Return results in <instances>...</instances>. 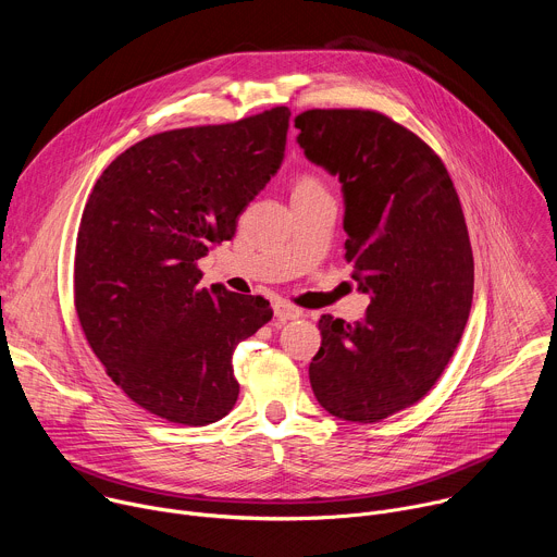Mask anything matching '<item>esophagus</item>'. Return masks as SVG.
Returning <instances> with one entry per match:
<instances>
[{"label": "esophagus", "instance_id": "obj_1", "mask_svg": "<svg viewBox=\"0 0 557 557\" xmlns=\"http://www.w3.org/2000/svg\"><path fill=\"white\" fill-rule=\"evenodd\" d=\"M275 317H277L280 324H284L288 320H297V317H301V310L297 306L286 304V301H277L275 304Z\"/></svg>", "mask_w": 557, "mask_h": 557}]
</instances>
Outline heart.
<instances>
[{"label": "heart", "mask_w": 557, "mask_h": 557, "mask_svg": "<svg viewBox=\"0 0 557 557\" xmlns=\"http://www.w3.org/2000/svg\"><path fill=\"white\" fill-rule=\"evenodd\" d=\"M312 187H322V185H320V181L312 178V176H301V178L297 181V185H295V191H297V189H312Z\"/></svg>", "instance_id": "heart-1"}]
</instances>
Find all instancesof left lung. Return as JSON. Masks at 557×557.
Here are the masks:
<instances>
[{
    "mask_svg": "<svg viewBox=\"0 0 557 557\" xmlns=\"http://www.w3.org/2000/svg\"><path fill=\"white\" fill-rule=\"evenodd\" d=\"M295 127L308 161L339 176L346 262L370 295L361 322L322 314L310 385L333 417L376 423L421 401L462 337L473 295L462 207L434 149L381 112L306 110Z\"/></svg>",
    "mask_w": 557,
    "mask_h": 557,
    "instance_id": "left-lung-1",
    "label": "left lung"
}]
</instances>
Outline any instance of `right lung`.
Returning <instances> with one entry per match:
<instances>
[{"mask_svg":"<svg viewBox=\"0 0 557 557\" xmlns=\"http://www.w3.org/2000/svg\"><path fill=\"white\" fill-rule=\"evenodd\" d=\"M290 110L143 138L97 181L78 224L74 308L108 376L183 425L226 417L233 350L273 317L260 295L198 288V260L282 165Z\"/></svg>","mask_w":557,"mask_h":557,"instance_id":"add662e5","label":"right lung"}]
</instances>
